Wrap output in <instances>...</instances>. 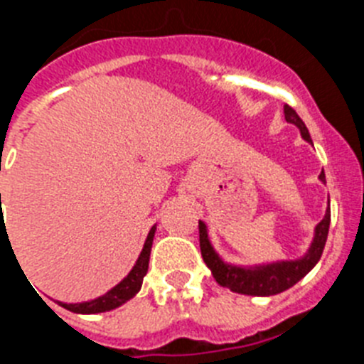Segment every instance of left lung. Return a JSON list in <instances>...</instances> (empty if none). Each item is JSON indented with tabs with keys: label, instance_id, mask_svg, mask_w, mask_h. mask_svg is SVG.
<instances>
[{
	"label": "left lung",
	"instance_id": "obj_1",
	"mask_svg": "<svg viewBox=\"0 0 364 364\" xmlns=\"http://www.w3.org/2000/svg\"><path fill=\"white\" fill-rule=\"evenodd\" d=\"M284 118L288 124H294L297 127L301 136L308 144H311L308 127L290 105H284ZM319 180L323 184H326L324 171H321ZM328 230H330V200H328L326 213H324L323 220L315 226L314 239H311L306 253L302 257H299V259L272 260V262H262V264H233V262H228V260L222 259L213 247L210 240L208 224L202 220L198 222L202 259L213 273L215 281L222 288H228L235 294L253 295V297H269V295L281 294V291L297 284L304 275H308L315 268V264L319 262L321 255H323L324 244H326L328 239Z\"/></svg>",
	"mask_w": 364,
	"mask_h": 364
}]
</instances>
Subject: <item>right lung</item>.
<instances>
[{
    "label": "right lung",
    "instance_id": "add662e5",
    "mask_svg": "<svg viewBox=\"0 0 364 364\" xmlns=\"http://www.w3.org/2000/svg\"><path fill=\"white\" fill-rule=\"evenodd\" d=\"M1 200V195H0ZM154 231H156V224L149 230L147 233V239L144 242L142 252L138 255L136 262L131 268V272L118 282L117 286H112L111 290L105 291L104 295L100 297L91 299V301H82V302H62L56 301L58 304L65 310L74 311V314H83V315H92V314H104V311H111L114 308L122 306L127 301L134 297V295L140 291L142 288L144 277H146L147 268H149V257H151V247H153V239Z\"/></svg>",
    "mask_w": 364,
    "mask_h": 364
}]
</instances>
